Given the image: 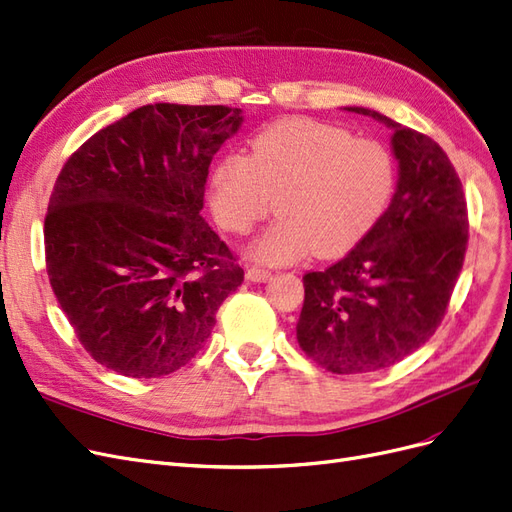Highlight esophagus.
<instances>
[{"mask_svg":"<svg viewBox=\"0 0 512 512\" xmlns=\"http://www.w3.org/2000/svg\"><path fill=\"white\" fill-rule=\"evenodd\" d=\"M245 277L252 281H267L271 277V271L256 267V264H248V267H245Z\"/></svg>","mask_w":512,"mask_h":512,"instance_id":"1","label":"esophagus"}]
</instances>
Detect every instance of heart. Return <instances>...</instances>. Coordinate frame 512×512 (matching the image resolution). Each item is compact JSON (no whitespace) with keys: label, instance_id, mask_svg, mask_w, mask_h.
Here are the masks:
<instances>
[{"label":"heart","instance_id":"b5f03b06","mask_svg":"<svg viewBox=\"0 0 512 512\" xmlns=\"http://www.w3.org/2000/svg\"><path fill=\"white\" fill-rule=\"evenodd\" d=\"M396 188L394 158L373 139H356L313 118L264 127L248 158L224 156L211 173V209L235 235H248L275 209L281 216L252 245L269 264L313 252L341 256L373 231Z\"/></svg>","mask_w":512,"mask_h":512}]
</instances>
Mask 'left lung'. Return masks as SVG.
Returning <instances> with one entry per match:
<instances>
[{
	"mask_svg": "<svg viewBox=\"0 0 512 512\" xmlns=\"http://www.w3.org/2000/svg\"><path fill=\"white\" fill-rule=\"evenodd\" d=\"M394 131L396 195L354 250L303 275L296 339L337 375L373 373L413 354L447 313L468 248L460 175L432 137L379 112L347 108Z\"/></svg>",
	"mask_w": 512,
	"mask_h": 512,
	"instance_id": "obj_1",
	"label": "left lung"
}]
</instances>
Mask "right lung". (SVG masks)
I'll use <instances>...</instances> for the list:
<instances>
[{
  "label": "right lung",
  "mask_w": 512,
  "mask_h": 512,
  "mask_svg": "<svg viewBox=\"0 0 512 512\" xmlns=\"http://www.w3.org/2000/svg\"><path fill=\"white\" fill-rule=\"evenodd\" d=\"M243 116L228 105L154 103L67 158L44 218L46 271L78 341L133 379L188 364L243 281L201 218L209 165Z\"/></svg>",
  "instance_id": "obj_1"
}]
</instances>
